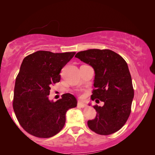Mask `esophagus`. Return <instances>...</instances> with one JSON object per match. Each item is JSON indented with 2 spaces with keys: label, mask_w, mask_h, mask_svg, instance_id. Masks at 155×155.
<instances>
[{
  "label": "esophagus",
  "mask_w": 155,
  "mask_h": 155,
  "mask_svg": "<svg viewBox=\"0 0 155 155\" xmlns=\"http://www.w3.org/2000/svg\"><path fill=\"white\" fill-rule=\"evenodd\" d=\"M77 104H78V107H82V108H84V107H86V104H84V103H81V102H78Z\"/></svg>",
  "instance_id": "esophagus-1"
}]
</instances>
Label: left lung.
Listing matches in <instances>:
<instances>
[{"label": "left lung", "instance_id": "1", "mask_svg": "<svg viewBox=\"0 0 155 155\" xmlns=\"http://www.w3.org/2000/svg\"><path fill=\"white\" fill-rule=\"evenodd\" d=\"M75 57L93 68L96 89L91 98L92 101L98 99L104 103L103 107H94L96 115L94 119L88 120V127L99 135L117 132L129 117L134 97L127 62L116 52L108 49H89L77 52Z\"/></svg>", "mask_w": 155, "mask_h": 155}]
</instances>
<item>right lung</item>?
<instances>
[{
  "mask_svg": "<svg viewBox=\"0 0 155 155\" xmlns=\"http://www.w3.org/2000/svg\"><path fill=\"white\" fill-rule=\"evenodd\" d=\"M75 53L39 51L23 59L15 79L13 108L29 134L40 138L55 135L64 127L68 110L77 107L71 94H63L56 102L48 98L51 86L59 82L61 69Z\"/></svg>",
  "mask_w": 155,
  "mask_h": 155,
  "instance_id": "obj_1",
  "label": "right lung"
}]
</instances>
